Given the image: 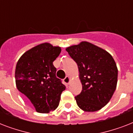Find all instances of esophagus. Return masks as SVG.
Instances as JSON below:
<instances>
[{
	"mask_svg": "<svg viewBox=\"0 0 133 133\" xmlns=\"http://www.w3.org/2000/svg\"><path fill=\"white\" fill-rule=\"evenodd\" d=\"M63 82H64L65 85H68L69 83H70V77H69L68 76L65 77V78L63 79Z\"/></svg>",
	"mask_w": 133,
	"mask_h": 133,
	"instance_id": "esophagus-1",
	"label": "esophagus"
}]
</instances>
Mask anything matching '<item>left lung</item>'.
Masks as SVG:
<instances>
[{"mask_svg": "<svg viewBox=\"0 0 133 133\" xmlns=\"http://www.w3.org/2000/svg\"><path fill=\"white\" fill-rule=\"evenodd\" d=\"M77 63L82 83L81 92L75 97L81 109L95 112L105 106L112 97L117 83L118 70L112 56L88 42L66 48Z\"/></svg>", "mask_w": 133, "mask_h": 133, "instance_id": "1", "label": "left lung"}]
</instances>
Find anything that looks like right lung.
<instances>
[{
    "label": "right lung",
    "mask_w": 133,
    "mask_h": 133,
    "mask_svg": "<svg viewBox=\"0 0 133 133\" xmlns=\"http://www.w3.org/2000/svg\"><path fill=\"white\" fill-rule=\"evenodd\" d=\"M61 51L59 47L42 43L24 53L16 64L17 89L40 113L56 109L61 95L65 90L61 80L56 77V68L53 65Z\"/></svg>",
    "instance_id": "1"
}]
</instances>
